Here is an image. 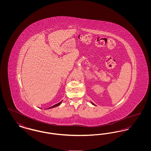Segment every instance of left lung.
Segmentation results:
<instances>
[{"mask_svg":"<svg viewBox=\"0 0 151 151\" xmlns=\"http://www.w3.org/2000/svg\"><path fill=\"white\" fill-rule=\"evenodd\" d=\"M91 103H92V104H93V105H94V104L93 103V102H91Z\"/></svg>","mask_w":151,"mask_h":151,"instance_id":"1","label":"left lung"}]
</instances>
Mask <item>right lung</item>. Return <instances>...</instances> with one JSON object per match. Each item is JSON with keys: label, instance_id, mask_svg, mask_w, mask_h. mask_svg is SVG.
<instances>
[{"label": "right lung", "instance_id": "1", "mask_svg": "<svg viewBox=\"0 0 151 151\" xmlns=\"http://www.w3.org/2000/svg\"><path fill=\"white\" fill-rule=\"evenodd\" d=\"M62 101H60V102H59L58 104H55V105H53V106H52L51 107H50V108H48V109H51V108H55V107H57V106H59L61 103H62Z\"/></svg>", "mask_w": 151, "mask_h": 151}]
</instances>
